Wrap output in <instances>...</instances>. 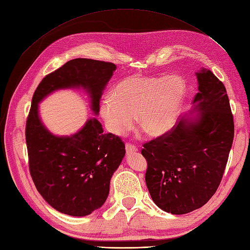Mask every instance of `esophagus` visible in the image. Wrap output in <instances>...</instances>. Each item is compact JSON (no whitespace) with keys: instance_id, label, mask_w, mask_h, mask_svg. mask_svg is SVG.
I'll use <instances>...</instances> for the list:
<instances>
[{"instance_id":"1","label":"esophagus","mask_w":250,"mask_h":250,"mask_svg":"<svg viewBox=\"0 0 250 250\" xmlns=\"http://www.w3.org/2000/svg\"><path fill=\"white\" fill-rule=\"evenodd\" d=\"M125 147H126V153L127 154H133V153H136V151H138L137 146H135L131 143H126Z\"/></svg>"}]
</instances>
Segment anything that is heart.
Listing matches in <instances>:
<instances>
[{"mask_svg":"<svg viewBox=\"0 0 250 250\" xmlns=\"http://www.w3.org/2000/svg\"><path fill=\"white\" fill-rule=\"evenodd\" d=\"M186 93L185 79L177 75L127 77L104 97L101 113L114 135L130 129L137 115L140 129L146 136L158 137L175 125Z\"/></svg>","mask_w":250,"mask_h":250,"instance_id":"heart-1","label":"heart"}]
</instances>
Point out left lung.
<instances>
[{"mask_svg":"<svg viewBox=\"0 0 250 250\" xmlns=\"http://www.w3.org/2000/svg\"><path fill=\"white\" fill-rule=\"evenodd\" d=\"M195 121L182 119L143 144L145 182L154 203L172 214L196 210L214 195L226 168L234 122L226 88L210 70L196 73Z\"/></svg>","mask_w":250,"mask_h":250,"instance_id":"left-lung-1","label":"left lung"}]
</instances>
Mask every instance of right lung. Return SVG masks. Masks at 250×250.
I'll return each mask as SVG.
<instances>
[{"mask_svg":"<svg viewBox=\"0 0 250 250\" xmlns=\"http://www.w3.org/2000/svg\"><path fill=\"white\" fill-rule=\"evenodd\" d=\"M115 69L112 62L72 59L42 79L33 95L25 126L29 173L45 202L64 214L89 215L104 205L125 144L113 133H104L96 119L88 120L72 137L54 136L41 123L38 103L57 89L83 87L97 114L103 90Z\"/></svg>","mask_w":250,"mask_h":250,"instance_id":"1","label":"right lung"}]
</instances>
